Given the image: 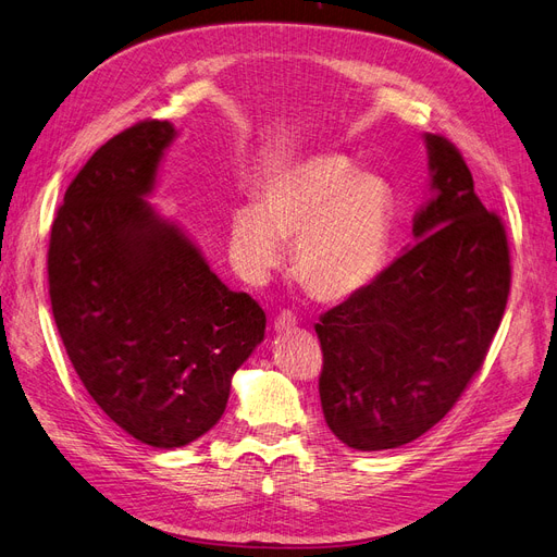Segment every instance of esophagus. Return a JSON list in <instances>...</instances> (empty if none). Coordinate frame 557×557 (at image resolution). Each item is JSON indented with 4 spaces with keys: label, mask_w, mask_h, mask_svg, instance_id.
Listing matches in <instances>:
<instances>
[{
    "label": "esophagus",
    "mask_w": 557,
    "mask_h": 557,
    "mask_svg": "<svg viewBox=\"0 0 557 557\" xmlns=\"http://www.w3.org/2000/svg\"><path fill=\"white\" fill-rule=\"evenodd\" d=\"M297 327V315L293 311H281L276 318H274V330L276 332H288Z\"/></svg>",
    "instance_id": "esophagus-1"
}]
</instances>
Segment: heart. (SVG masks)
Wrapping results in <instances>:
<instances>
[{"label":"heart","mask_w":557,"mask_h":557,"mask_svg":"<svg viewBox=\"0 0 557 557\" xmlns=\"http://www.w3.org/2000/svg\"><path fill=\"white\" fill-rule=\"evenodd\" d=\"M395 199L381 176L356 172L342 153L301 156L269 176L256 209L232 221L234 260L267 276L295 244V276L311 297L344 301L376 278L391 244Z\"/></svg>","instance_id":"b5f03b06"}]
</instances>
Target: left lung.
Segmentation results:
<instances>
[{
    "mask_svg": "<svg viewBox=\"0 0 557 557\" xmlns=\"http://www.w3.org/2000/svg\"><path fill=\"white\" fill-rule=\"evenodd\" d=\"M432 199L411 248L320 315L325 423L356 450H385L434 428L479 374L511 290L507 230L474 193L460 150L425 134Z\"/></svg>",
    "mask_w": 557,
    "mask_h": 557,
    "instance_id": "8db88e82",
    "label": "left lung"
}]
</instances>
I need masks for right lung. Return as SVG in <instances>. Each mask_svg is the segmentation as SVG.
Masks as SVG:
<instances>
[{"label":"right lung","instance_id":"1","mask_svg":"<svg viewBox=\"0 0 557 557\" xmlns=\"http://www.w3.org/2000/svg\"><path fill=\"white\" fill-rule=\"evenodd\" d=\"M166 121L115 134L70 183L48 244V295L81 383L117 428L156 448L221 420L232 374L264 339V311L232 293L185 234L156 215Z\"/></svg>","mask_w":557,"mask_h":557}]
</instances>
